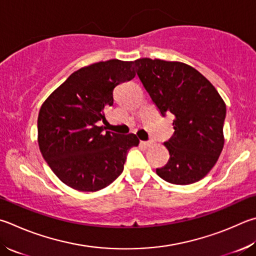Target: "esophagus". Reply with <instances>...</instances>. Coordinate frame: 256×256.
<instances>
[{
  "instance_id": "obj_1",
  "label": "esophagus",
  "mask_w": 256,
  "mask_h": 256,
  "mask_svg": "<svg viewBox=\"0 0 256 256\" xmlns=\"http://www.w3.org/2000/svg\"><path fill=\"white\" fill-rule=\"evenodd\" d=\"M141 144H142V146H152V144H153V142L152 141H142L141 142Z\"/></svg>"
}]
</instances>
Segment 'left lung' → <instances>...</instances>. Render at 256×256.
Returning <instances> with one entry per match:
<instances>
[{
  "instance_id": "obj_1",
  "label": "left lung",
  "mask_w": 256,
  "mask_h": 256,
  "mask_svg": "<svg viewBox=\"0 0 256 256\" xmlns=\"http://www.w3.org/2000/svg\"><path fill=\"white\" fill-rule=\"evenodd\" d=\"M134 64L161 115H174V133L164 142L170 158L164 166L156 168L158 176L174 184L202 179L224 146V100L210 82L188 64L150 58Z\"/></svg>"
}]
</instances>
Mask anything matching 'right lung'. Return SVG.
Segmentation results:
<instances>
[{
  "label": "right lung",
  "mask_w": 256,
  "mask_h": 256,
  "mask_svg": "<svg viewBox=\"0 0 256 256\" xmlns=\"http://www.w3.org/2000/svg\"><path fill=\"white\" fill-rule=\"evenodd\" d=\"M136 77L134 62L112 59L72 72L51 94L38 116V143L54 174L72 189L97 192L122 174L136 134L105 131V108L114 88Z\"/></svg>",
  "instance_id": "add662e5"
}]
</instances>
